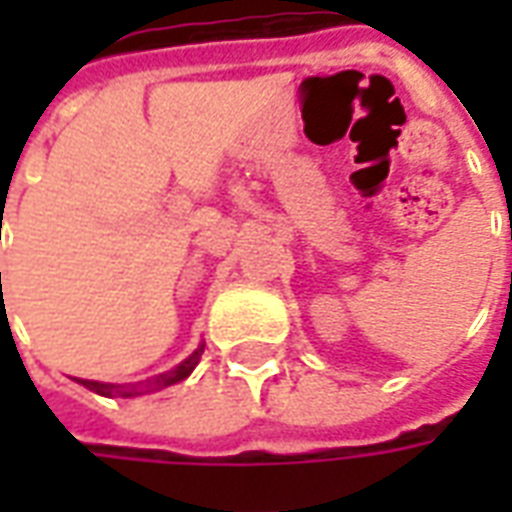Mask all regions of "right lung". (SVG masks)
Listing matches in <instances>:
<instances>
[{
    "mask_svg": "<svg viewBox=\"0 0 512 512\" xmlns=\"http://www.w3.org/2000/svg\"><path fill=\"white\" fill-rule=\"evenodd\" d=\"M202 348H205V345H200V348H197V351H194L189 359H183L178 367H172V370H167V373L150 378V381H139V384H101V381H84V378H79V384L87 386V389H90V392H95V395H104V397L145 395V392L164 389V386H172V384H178V381H183V378H189L191 370H194V367H197V362H200Z\"/></svg>",
    "mask_w": 512,
    "mask_h": 512,
    "instance_id": "add662e5",
    "label": "right lung"
}]
</instances>
